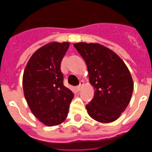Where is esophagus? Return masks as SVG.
Instances as JSON below:
<instances>
[{"label": "esophagus", "mask_w": 152, "mask_h": 152, "mask_svg": "<svg viewBox=\"0 0 152 152\" xmlns=\"http://www.w3.org/2000/svg\"><path fill=\"white\" fill-rule=\"evenodd\" d=\"M83 85H84V81H82V80H81V81L80 82V85H79V86H78L76 87V89H77V91H80V90H81V87L83 86Z\"/></svg>", "instance_id": "esophagus-1"}]
</instances>
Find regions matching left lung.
Wrapping results in <instances>:
<instances>
[{"mask_svg":"<svg viewBox=\"0 0 152 152\" xmlns=\"http://www.w3.org/2000/svg\"><path fill=\"white\" fill-rule=\"evenodd\" d=\"M74 47L84 58L94 94L88 114L100 123L117 120L131 100L133 81L126 64L114 52L99 43H77Z\"/></svg>","mask_w":152,"mask_h":152,"instance_id":"left-lung-1","label":"left lung"}]
</instances>
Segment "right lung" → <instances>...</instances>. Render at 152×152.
<instances>
[{
    "instance_id": "right-lung-1",
    "label": "right lung",
    "mask_w": 152,
    "mask_h": 152,
    "mask_svg": "<svg viewBox=\"0 0 152 152\" xmlns=\"http://www.w3.org/2000/svg\"><path fill=\"white\" fill-rule=\"evenodd\" d=\"M68 42H53L41 47L29 58L23 75L25 99L33 114L44 125L61 124L74 97L63 85L61 62Z\"/></svg>"
}]
</instances>
